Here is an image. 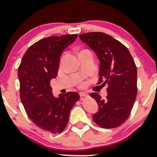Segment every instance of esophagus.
<instances>
[{
	"label": "esophagus",
	"instance_id": "esophagus-1",
	"mask_svg": "<svg viewBox=\"0 0 157 157\" xmlns=\"http://www.w3.org/2000/svg\"><path fill=\"white\" fill-rule=\"evenodd\" d=\"M80 96L81 98H84V97H89V94L86 93V92H80Z\"/></svg>",
	"mask_w": 157,
	"mask_h": 157
}]
</instances>
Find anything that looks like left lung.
I'll use <instances>...</instances> for the list:
<instances>
[{"mask_svg":"<svg viewBox=\"0 0 157 157\" xmlns=\"http://www.w3.org/2000/svg\"><path fill=\"white\" fill-rule=\"evenodd\" d=\"M79 37L100 60L98 84L107 85L105 100L99 94H91L99 106L92 117L94 122L104 128L118 127L130 116L137 94V69L134 59L126 46L103 32H89Z\"/></svg>","mask_w":157,"mask_h":157,"instance_id":"1","label":"left lung"}]
</instances>
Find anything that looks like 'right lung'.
Masks as SVG:
<instances>
[{
  "label": "right lung",
  "mask_w": 157,
  "mask_h": 157,
  "mask_svg": "<svg viewBox=\"0 0 157 157\" xmlns=\"http://www.w3.org/2000/svg\"><path fill=\"white\" fill-rule=\"evenodd\" d=\"M77 37L66 35L40 40L25 52L17 71L20 97L29 118L54 134L64 130L70 111L80 99L73 91L55 97L50 86V81L57 75L61 54Z\"/></svg>",
  "instance_id": "obj_1"
}]
</instances>
